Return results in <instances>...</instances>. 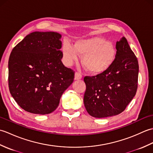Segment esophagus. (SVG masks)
Instances as JSON below:
<instances>
[{
	"label": "esophagus",
	"instance_id": "obj_1",
	"mask_svg": "<svg viewBox=\"0 0 153 153\" xmlns=\"http://www.w3.org/2000/svg\"><path fill=\"white\" fill-rule=\"evenodd\" d=\"M82 78V75L79 72H76L75 74V79H80Z\"/></svg>",
	"mask_w": 153,
	"mask_h": 153
}]
</instances>
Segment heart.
I'll return each mask as SVG.
<instances>
[{
	"label": "heart",
	"instance_id": "obj_1",
	"mask_svg": "<svg viewBox=\"0 0 153 153\" xmlns=\"http://www.w3.org/2000/svg\"><path fill=\"white\" fill-rule=\"evenodd\" d=\"M114 46L105 39L94 37L76 41L74 47L66 43L63 46V56L68 64L83 56L82 63L85 69L94 74H99L111 66L115 58Z\"/></svg>",
	"mask_w": 153,
	"mask_h": 153
}]
</instances>
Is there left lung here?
<instances>
[{
    "label": "left lung",
    "mask_w": 153,
    "mask_h": 153,
    "mask_svg": "<svg viewBox=\"0 0 153 153\" xmlns=\"http://www.w3.org/2000/svg\"><path fill=\"white\" fill-rule=\"evenodd\" d=\"M112 64L103 72L85 76L83 102L91 116L106 118L122 112L135 95L138 86L139 64L126 37L116 45Z\"/></svg>",
    "instance_id": "1"
}]
</instances>
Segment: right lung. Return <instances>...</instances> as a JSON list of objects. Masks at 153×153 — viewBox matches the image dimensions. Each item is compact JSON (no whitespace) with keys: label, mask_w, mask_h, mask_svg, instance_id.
Here are the masks:
<instances>
[{"label":"right lung","mask_w":153,"mask_h":153,"mask_svg":"<svg viewBox=\"0 0 153 153\" xmlns=\"http://www.w3.org/2000/svg\"><path fill=\"white\" fill-rule=\"evenodd\" d=\"M56 32L35 31L13 48L8 60V87L22 108L36 114L56 109L60 97L74 82L75 71L64 66Z\"/></svg>","instance_id":"right-lung-1"}]
</instances>
